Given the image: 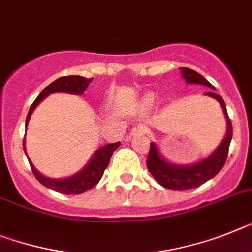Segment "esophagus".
Instances as JSON below:
<instances>
[{"label": "esophagus", "instance_id": "1", "mask_svg": "<svg viewBox=\"0 0 252 252\" xmlns=\"http://www.w3.org/2000/svg\"><path fill=\"white\" fill-rule=\"evenodd\" d=\"M147 132V128L145 126H133L132 130H130V136L134 137V136H141V134H145Z\"/></svg>", "mask_w": 252, "mask_h": 252}]
</instances>
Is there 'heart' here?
<instances>
[{
  "instance_id": "b5f03b06",
  "label": "heart",
  "mask_w": 252,
  "mask_h": 252,
  "mask_svg": "<svg viewBox=\"0 0 252 252\" xmlns=\"http://www.w3.org/2000/svg\"><path fill=\"white\" fill-rule=\"evenodd\" d=\"M150 101H151V98H150V97H147V102H150Z\"/></svg>"
}]
</instances>
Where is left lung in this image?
Segmentation results:
<instances>
[{"label": "left lung", "instance_id": "8db88e82", "mask_svg": "<svg viewBox=\"0 0 252 252\" xmlns=\"http://www.w3.org/2000/svg\"><path fill=\"white\" fill-rule=\"evenodd\" d=\"M179 69H181L182 77L185 78L187 83L202 84V86L210 87V88L214 90V87L211 86L208 80L205 79L202 75H200L197 71L188 69V67H179ZM205 94L213 97L220 103L224 115H225V120H227L225 137L219 145V147L210 156H208L201 161L196 162V164H191V165H175V164L166 161L160 155L158 146L154 142L150 143V152L146 164H147V169L150 170L152 177L162 187L173 189V191L192 189V188L204 185L205 182H208L209 179L215 177L225 164L230 139H232V123H230L229 116H228L227 107H225L223 98L218 94L213 92V91H209Z\"/></svg>", "mask_w": 252, "mask_h": 252}]
</instances>
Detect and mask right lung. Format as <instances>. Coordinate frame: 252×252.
Segmentation results:
<instances>
[{"instance_id":"obj_1","label":"right lung","mask_w":252,"mask_h":252,"mask_svg":"<svg viewBox=\"0 0 252 252\" xmlns=\"http://www.w3.org/2000/svg\"><path fill=\"white\" fill-rule=\"evenodd\" d=\"M94 80V78H84L79 77V75H69V77H61L59 79L54 80L52 83L48 84L41 94H38V97L34 100V102L32 103L31 109H29L28 116H27V120H25V128L28 126V122L31 119V115L33 113V110L37 107V105L41 102L43 98L48 96L50 94H54V92H69V94H82L86 91V88L90 86V83ZM120 146V142L116 143H110V145L102 146L101 149L97 150L94 154L91 161L84 166L80 172H78L77 174L71 175V177H67L64 179H52L47 178L42 175L41 173L38 172L37 169L34 168V165L32 164L31 160L28 158L29 164H31L32 172L34 174V177L37 178V181L43 185L44 187L50 188V189H54L56 192H60L63 194H79L83 193V192L88 191L92 187L100 182L101 177H102L105 169L107 168L110 162V158L113 152L115 151L118 147ZM23 149L25 151V138L23 139ZM25 155H27V151H25Z\"/></svg>"}]
</instances>
